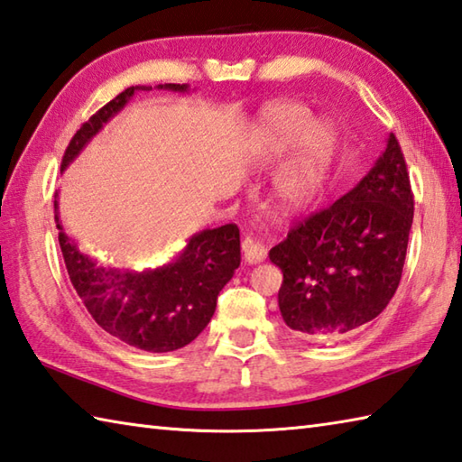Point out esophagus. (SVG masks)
<instances>
[{"label":"esophagus","mask_w":462,"mask_h":462,"mask_svg":"<svg viewBox=\"0 0 462 462\" xmlns=\"http://www.w3.org/2000/svg\"><path fill=\"white\" fill-rule=\"evenodd\" d=\"M243 254H245V261L247 263H261L267 257V249L265 245H261V243H255L254 239H245L243 241Z\"/></svg>","instance_id":"esophagus-1"}]
</instances>
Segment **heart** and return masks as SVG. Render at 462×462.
Masks as SVG:
<instances>
[{
  "label": "heart",
  "mask_w": 462,
  "mask_h": 462,
  "mask_svg": "<svg viewBox=\"0 0 462 462\" xmlns=\"http://www.w3.org/2000/svg\"><path fill=\"white\" fill-rule=\"evenodd\" d=\"M303 141L300 159L277 180V197L285 208H298L313 195L334 152L336 133L328 123H313L311 110L301 104H282L261 123V156L277 159Z\"/></svg>",
  "instance_id": "heart-1"
}]
</instances>
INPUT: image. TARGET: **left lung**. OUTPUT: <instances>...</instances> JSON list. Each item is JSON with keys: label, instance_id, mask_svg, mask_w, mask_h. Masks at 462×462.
I'll return each instance as SVG.
<instances>
[{"label": "left lung", "instance_id": "8db88e82", "mask_svg": "<svg viewBox=\"0 0 462 462\" xmlns=\"http://www.w3.org/2000/svg\"><path fill=\"white\" fill-rule=\"evenodd\" d=\"M414 195L394 134L370 172L303 217L269 251L282 269V318L306 337H339L380 316L398 290Z\"/></svg>", "mask_w": 462, "mask_h": 462}]
</instances>
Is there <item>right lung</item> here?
I'll return each mask as SVG.
<instances>
[{
    "label": "right lung",
    "instance_id": "add662e5",
    "mask_svg": "<svg viewBox=\"0 0 462 462\" xmlns=\"http://www.w3.org/2000/svg\"><path fill=\"white\" fill-rule=\"evenodd\" d=\"M159 88L187 92L189 86L159 84ZM136 90L151 88L130 86L76 130L64 152L62 171L126 106ZM54 208L58 211V201ZM56 223L69 282L86 310L104 332L144 352H172L193 342L211 321L217 295L241 263L239 229L233 223L193 235L177 259L149 272L100 265L68 237L58 213Z\"/></svg>",
    "mask_w": 462,
    "mask_h": 462
}]
</instances>
